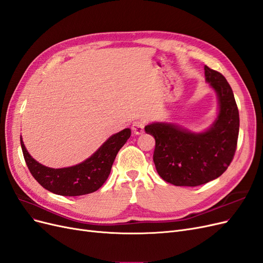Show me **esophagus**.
I'll use <instances>...</instances> for the list:
<instances>
[{"label": "esophagus", "mask_w": 263, "mask_h": 263, "mask_svg": "<svg viewBox=\"0 0 263 263\" xmlns=\"http://www.w3.org/2000/svg\"><path fill=\"white\" fill-rule=\"evenodd\" d=\"M144 127H145V123L142 121H136L134 122L132 125V130L134 132L135 135H140L144 133Z\"/></svg>", "instance_id": "obj_1"}]
</instances>
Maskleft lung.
<instances>
[{
  "label": "left lung",
  "mask_w": 263,
  "mask_h": 263,
  "mask_svg": "<svg viewBox=\"0 0 263 263\" xmlns=\"http://www.w3.org/2000/svg\"><path fill=\"white\" fill-rule=\"evenodd\" d=\"M205 81L217 97V114L208 129L192 132L177 123L145 126L155 137L159 176L177 186H197L220 177L232 162L239 133V113L232 87L217 71L204 67Z\"/></svg>",
  "instance_id": "obj_1"
}]
</instances>
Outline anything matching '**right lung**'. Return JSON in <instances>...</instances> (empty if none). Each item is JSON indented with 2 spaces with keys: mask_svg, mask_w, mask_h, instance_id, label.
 Listing matches in <instances>:
<instances>
[{
  "mask_svg": "<svg viewBox=\"0 0 263 263\" xmlns=\"http://www.w3.org/2000/svg\"><path fill=\"white\" fill-rule=\"evenodd\" d=\"M125 128L108 137L102 146L84 161L66 168H49L29 155L21 136V146L26 164L35 180L49 192L62 196H79L93 193L107 180L115 157L130 137Z\"/></svg>",
  "mask_w": 263,
  "mask_h": 263,
  "instance_id": "1",
  "label": "right lung"
}]
</instances>
